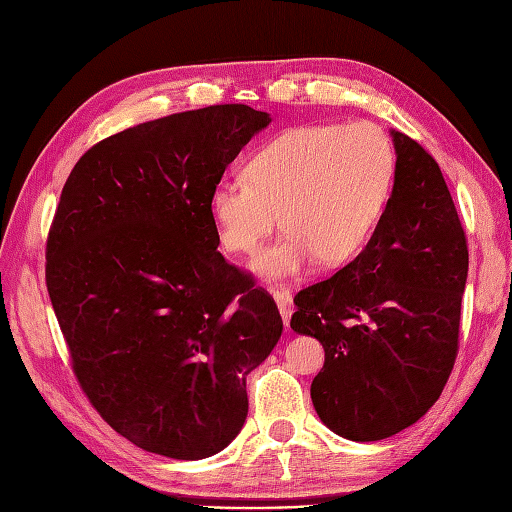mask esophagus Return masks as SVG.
Wrapping results in <instances>:
<instances>
[{
    "label": "esophagus",
    "instance_id": "esophagus-1",
    "mask_svg": "<svg viewBox=\"0 0 512 512\" xmlns=\"http://www.w3.org/2000/svg\"><path fill=\"white\" fill-rule=\"evenodd\" d=\"M273 297L277 301V308L281 312V319L288 325L290 321V314H292V292L286 288H275L273 290Z\"/></svg>",
    "mask_w": 512,
    "mask_h": 512
}]
</instances>
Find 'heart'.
<instances>
[{"label": "heart", "mask_w": 512, "mask_h": 512, "mask_svg": "<svg viewBox=\"0 0 512 512\" xmlns=\"http://www.w3.org/2000/svg\"><path fill=\"white\" fill-rule=\"evenodd\" d=\"M394 171V147L372 123L290 127L246 160L244 180L213 184L209 213L220 246L233 255L255 253L279 215L286 235L255 257L253 270L290 279L319 259L341 266L361 253Z\"/></svg>", "instance_id": "b5f03b06"}]
</instances>
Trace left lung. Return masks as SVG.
<instances>
[{
	"label": "left lung",
	"mask_w": 512,
	"mask_h": 512,
	"mask_svg": "<svg viewBox=\"0 0 512 512\" xmlns=\"http://www.w3.org/2000/svg\"><path fill=\"white\" fill-rule=\"evenodd\" d=\"M394 189L363 253L297 292L290 328L325 350L310 396L354 442L411 427L442 394L458 356L469 248L438 162L391 132Z\"/></svg>",
	"instance_id": "obj_1"
}]
</instances>
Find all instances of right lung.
Instances as JSON below:
<instances>
[{"instance_id":"obj_1","label":"right lung","mask_w":512,"mask_h":512,"mask_svg":"<svg viewBox=\"0 0 512 512\" xmlns=\"http://www.w3.org/2000/svg\"><path fill=\"white\" fill-rule=\"evenodd\" d=\"M270 123L211 105L96 143L65 180L46 284L83 394L123 438L173 460L235 440L246 376L277 345L275 299L217 253L209 193Z\"/></svg>"}]
</instances>
